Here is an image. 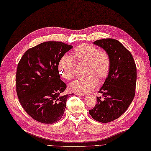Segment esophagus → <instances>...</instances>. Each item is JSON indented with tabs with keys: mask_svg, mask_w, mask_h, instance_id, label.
Returning <instances> with one entry per match:
<instances>
[{
	"mask_svg": "<svg viewBox=\"0 0 151 151\" xmlns=\"http://www.w3.org/2000/svg\"><path fill=\"white\" fill-rule=\"evenodd\" d=\"M75 94L76 95H79V96H84V93H82L76 92V93H75Z\"/></svg>",
	"mask_w": 151,
	"mask_h": 151,
	"instance_id": "obj_1",
	"label": "esophagus"
}]
</instances>
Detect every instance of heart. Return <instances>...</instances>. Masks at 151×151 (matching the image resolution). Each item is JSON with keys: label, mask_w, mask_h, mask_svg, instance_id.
<instances>
[{"label": "heart", "mask_w": 151, "mask_h": 151, "mask_svg": "<svg viewBox=\"0 0 151 151\" xmlns=\"http://www.w3.org/2000/svg\"><path fill=\"white\" fill-rule=\"evenodd\" d=\"M72 57L64 55L59 60L58 68L60 76L70 81L75 76L76 61L86 65L84 75L87 77L77 79L69 85L74 92L86 93L95 89L98 80L102 81L108 76L111 67V60L108 52L88 44L76 47L72 52Z\"/></svg>", "instance_id": "obj_1"}]
</instances>
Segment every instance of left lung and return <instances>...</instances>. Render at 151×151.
Masks as SVG:
<instances>
[{"instance_id": "obj_1", "label": "left lung", "mask_w": 151, "mask_h": 151, "mask_svg": "<svg viewBox=\"0 0 151 151\" xmlns=\"http://www.w3.org/2000/svg\"><path fill=\"white\" fill-rule=\"evenodd\" d=\"M94 44L103 48L110 55L111 67L108 76L96 97L97 103L89 113L95 120L109 123L125 112L135 95L137 67L127 49L114 39L97 40Z\"/></svg>"}]
</instances>
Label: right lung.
I'll use <instances>...</instances> for the list:
<instances>
[{
	"mask_svg": "<svg viewBox=\"0 0 151 151\" xmlns=\"http://www.w3.org/2000/svg\"><path fill=\"white\" fill-rule=\"evenodd\" d=\"M72 46L58 41L42 42L28 50L18 64L16 93L26 112L37 121L52 124L63 116L68 95L58 64Z\"/></svg>",
	"mask_w": 151,
	"mask_h": 151,
	"instance_id": "obj_1",
	"label": "right lung"
}]
</instances>
